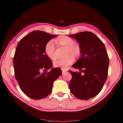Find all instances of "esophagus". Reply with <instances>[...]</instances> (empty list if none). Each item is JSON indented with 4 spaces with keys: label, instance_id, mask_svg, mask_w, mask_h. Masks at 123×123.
Returning a JSON list of instances; mask_svg holds the SVG:
<instances>
[{
    "label": "esophagus",
    "instance_id": "1",
    "mask_svg": "<svg viewBox=\"0 0 123 123\" xmlns=\"http://www.w3.org/2000/svg\"><path fill=\"white\" fill-rule=\"evenodd\" d=\"M62 74H63V75L65 74V73H66V72L67 71L66 70H64V69H62Z\"/></svg>",
    "mask_w": 123,
    "mask_h": 123
}]
</instances>
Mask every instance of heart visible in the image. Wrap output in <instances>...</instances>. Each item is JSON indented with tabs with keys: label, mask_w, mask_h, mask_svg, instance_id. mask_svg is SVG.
Listing matches in <instances>:
<instances>
[{
	"label": "heart",
	"mask_w": 123,
	"mask_h": 123,
	"mask_svg": "<svg viewBox=\"0 0 123 123\" xmlns=\"http://www.w3.org/2000/svg\"><path fill=\"white\" fill-rule=\"evenodd\" d=\"M56 42L61 45L67 48V54H71L74 56H78L80 53V49L79 46L75 44L74 40L71 38L66 36H61L56 40ZM55 47L53 41H48L45 46V53L50 59H53L55 57ZM74 58L69 56L64 58H59L56 59L53 65L55 67H59L62 69H66L68 67L73 63Z\"/></svg>",
	"instance_id": "1"
}]
</instances>
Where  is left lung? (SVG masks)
I'll use <instances>...</instances> for the list:
<instances>
[{"label": "left lung", "mask_w": 123, "mask_h": 123, "mask_svg": "<svg viewBox=\"0 0 123 123\" xmlns=\"http://www.w3.org/2000/svg\"><path fill=\"white\" fill-rule=\"evenodd\" d=\"M69 36L79 43L81 54L72 66L80 72L69 71L72 75L69 87L77 98L87 100L100 93L107 79L108 55L104 44L91 32H81Z\"/></svg>", "instance_id": "obj_1"}]
</instances>
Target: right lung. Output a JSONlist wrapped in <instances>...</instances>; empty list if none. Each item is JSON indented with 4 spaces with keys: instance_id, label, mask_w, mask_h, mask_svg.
<instances>
[{
    "instance_id": "add662e5",
    "label": "right lung",
    "mask_w": 123,
    "mask_h": 123,
    "mask_svg": "<svg viewBox=\"0 0 123 123\" xmlns=\"http://www.w3.org/2000/svg\"><path fill=\"white\" fill-rule=\"evenodd\" d=\"M57 36L34 31L17 44L13 58L15 79L22 92L31 99L39 100L47 97L52 91L53 82L62 75L60 68H52V62L45 53V45ZM50 68L48 73L40 72Z\"/></svg>"
}]
</instances>
